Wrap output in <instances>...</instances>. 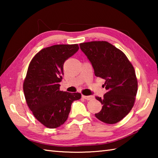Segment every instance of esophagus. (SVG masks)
<instances>
[{
  "mask_svg": "<svg viewBox=\"0 0 158 158\" xmlns=\"http://www.w3.org/2000/svg\"><path fill=\"white\" fill-rule=\"evenodd\" d=\"M82 98L85 99V100H92V99H93V96L92 95H89V96H85V95H82Z\"/></svg>",
  "mask_w": 158,
  "mask_h": 158,
  "instance_id": "obj_1",
  "label": "esophagus"
}]
</instances>
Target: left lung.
Listing matches in <instances>:
<instances>
[{
    "instance_id": "8db88e82",
    "label": "left lung",
    "mask_w": 158,
    "mask_h": 158,
    "mask_svg": "<svg viewBox=\"0 0 158 158\" xmlns=\"http://www.w3.org/2000/svg\"><path fill=\"white\" fill-rule=\"evenodd\" d=\"M80 49L86 56L95 75L105 80L103 98L95 97L102 105L95 116L107 124L119 122L133 107L137 93L135 69L125 53L106 41L84 42Z\"/></svg>"
}]
</instances>
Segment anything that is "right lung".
<instances>
[{
    "mask_svg": "<svg viewBox=\"0 0 158 158\" xmlns=\"http://www.w3.org/2000/svg\"><path fill=\"white\" fill-rule=\"evenodd\" d=\"M78 44H56L44 48L29 64L23 82V93L29 109L39 122L56 128L68 118L72 103L81 97L79 93L60 90L63 64L79 50Z\"/></svg>",
    "mask_w": 158,
    "mask_h": 158,
    "instance_id": "obj_1",
    "label": "right lung"
}]
</instances>
